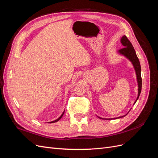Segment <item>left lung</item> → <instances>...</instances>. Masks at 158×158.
I'll return each instance as SVG.
<instances>
[{
	"label": "left lung",
	"mask_w": 158,
	"mask_h": 158,
	"mask_svg": "<svg viewBox=\"0 0 158 158\" xmlns=\"http://www.w3.org/2000/svg\"><path fill=\"white\" fill-rule=\"evenodd\" d=\"M121 43L122 44L123 46L124 47L123 49L118 50V53L119 55H121L124 56H125L127 59H128L131 62L132 64L133 65V67L135 69L136 75V80H137V83H138V96L136 99V101L134 103V105H135L138 100V99L139 98L140 94L141 93V89H142V78H141V66L140 64V61L139 59H138V56L136 54V51L134 49V47L132 45L131 43L128 40V38L125 36L123 35L121 39ZM131 109L129 110V111H131ZM129 111L125 114V115H123L121 117H118L117 118H102L98 117L99 118L102 119H107V120H111V119H115V118H122L125 117L127 114L129 113Z\"/></svg>",
	"instance_id": "8db88e82"
}]
</instances>
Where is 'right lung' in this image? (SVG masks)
Instances as JSON below:
<instances>
[{
  "label": "right lung",
  "mask_w": 158,
  "mask_h": 158,
  "mask_svg": "<svg viewBox=\"0 0 158 158\" xmlns=\"http://www.w3.org/2000/svg\"><path fill=\"white\" fill-rule=\"evenodd\" d=\"M64 111H63V113H62V114H61V115L58 118H57V119H56V120H55V121H51V122H49V123H55V122H57V121H59L60 120V119L62 118V117H63V114H64Z\"/></svg>",
  "instance_id": "add662e5"
}]
</instances>
